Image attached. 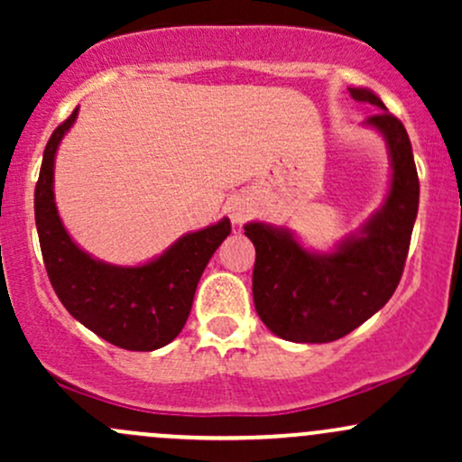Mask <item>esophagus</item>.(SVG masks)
I'll return each mask as SVG.
<instances>
[{"instance_id": "1", "label": "esophagus", "mask_w": 462, "mask_h": 462, "mask_svg": "<svg viewBox=\"0 0 462 462\" xmlns=\"http://www.w3.org/2000/svg\"><path fill=\"white\" fill-rule=\"evenodd\" d=\"M226 213L230 217L232 224L243 226L249 213H252V208H249V201L245 198H241V195H232V198L226 201Z\"/></svg>"}]
</instances>
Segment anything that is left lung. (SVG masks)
Returning a JSON list of instances; mask_svg holds the SVG:
<instances>
[{
    "mask_svg": "<svg viewBox=\"0 0 462 462\" xmlns=\"http://www.w3.org/2000/svg\"><path fill=\"white\" fill-rule=\"evenodd\" d=\"M356 102L380 113L363 125L380 132L389 150V193L356 235L332 249L306 247L293 230L249 221L245 235L256 247L254 306L275 337L293 343H330L374 317L400 284L419 208V178L411 139L400 119L369 88H349Z\"/></svg>",
    "mask_w": 462,
    "mask_h": 462,
    "instance_id": "1",
    "label": "left lung"
}]
</instances>
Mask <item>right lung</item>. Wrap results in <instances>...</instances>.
<instances>
[{"mask_svg":"<svg viewBox=\"0 0 462 462\" xmlns=\"http://www.w3.org/2000/svg\"><path fill=\"white\" fill-rule=\"evenodd\" d=\"M78 119V108L47 141L34 217L41 252L58 300L73 319L130 352H152L182 332L195 289L215 249L230 235V219L187 232L152 261L124 267L104 263L73 241L58 215L54 164L60 141Z\"/></svg>","mask_w":462,"mask_h":462,"instance_id":"add662e5","label":"right lung"}]
</instances>
